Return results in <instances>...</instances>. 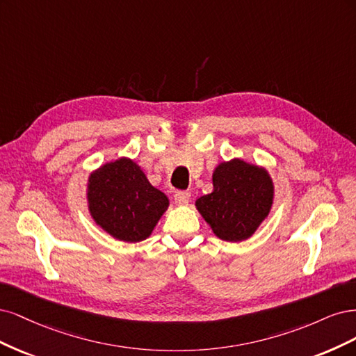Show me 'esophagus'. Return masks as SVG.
<instances>
[{"label":"esophagus","mask_w":356,"mask_h":356,"mask_svg":"<svg viewBox=\"0 0 356 356\" xmlns=\"http://www.w3.org/2000/svg\"><path fill=\"white\" fill-rule=\"evenodd\" d=\"M189 197H191V195H189L188 192L177 191V192L175 193V201H176V204H179V205H188Z\"/></svg>","instance_id":"obj_1"}]
</instances>
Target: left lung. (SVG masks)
Here are the masks:
<instances>
[{"instance_id": "obj_1", "label": "left lung", "mask_w": 356, "mask_h": 356, "mask_svg": "<svg viewBox=\"0 0 356 356\" xmlns=\"http://www.w3.org/2000/svg\"><path fill=\"white\" fill-rule=\"evenodd\" d=\"M273 204V181L266 168L234 158L214 168L213 192L195 205L223 241L239 243L253 235Z\"/></svg>"}]
</instances>
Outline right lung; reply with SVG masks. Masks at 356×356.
Wrapping results in <instances>:
<instances>
[{
  "label": "right lung",
  "mask_w": 356,
  "mask_h": 356,
  "mask_svg": "<svg viewBox=\"0 0 356 356\" xmlns=\"http://www.w3.org/2000/svg\"><path fill=\"white\" fill-rule=\"evenodd\" d=\"M87 201L96 225L124 243L146 239L170 204L167 195L154 188L142 168L125 156L90 175Z\"/></svg>",
  "instance_id": "add662e5"
}]
</instances>
